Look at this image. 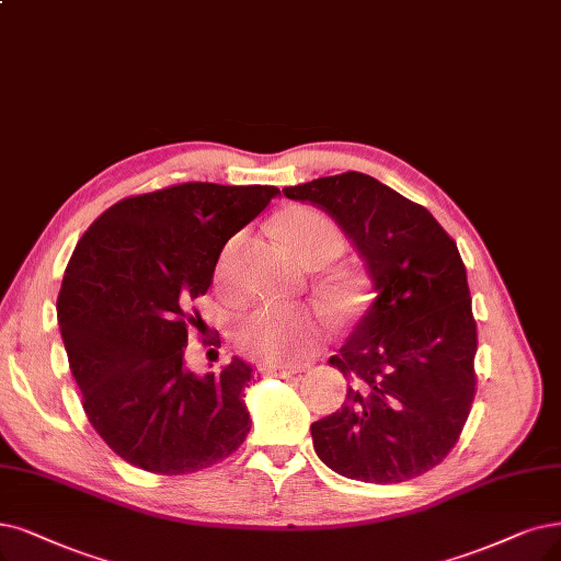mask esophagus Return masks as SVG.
Wrapping results in <instances>:
<instances>
[{
	"mask_svg": "<svg viewBox=\"0 0 561 561\" xmlns=\"http://www.w3.org/2000/svg\"><path fill=\"white\" fill-rule=\"evenodd\" d=\"M298 371H300V367H296V365H267V367H263V375L279 377V379L294 377V375H298Z\"/></svg>",
	"mask_w": 561,
	"mask_h": 561,
	"instance_id": "esophagus-1",
	"label": "esophagus"
}]
</instances>
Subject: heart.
Segmentation results:
<instances>
[{
  "label": "heart",
  "mask_w": 561,
  "mask_h": 561,
  "mask_svg": "<svg viewBox=\"0 0 561 561\" xmlns=\"http://www.w3.org/2000/svg\"><path fill=\"white\" fill-rule=\"evenodd\" d=\"M275 228L284 247L305 265L325 263L342 247L337 224L312 207H291L277 219ZM215 279L224 291H233V244H228L219 256ZM319 330L321 321L314 309L302 305H261L233 323L231 337L247 358L282 363L305 354L314 344Z\"/></svg>",
  "instance_id": "b5f03b06"
}]
</instances>
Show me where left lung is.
<instances>
[{"instance_id": "obj_1", "label": "left lung", "mask_w": 561, "mask_h": 561, "mask_svg": "<svg viewBox=\"0 0 561 561\" xmlns=\"http://www.w3.org/2000/svg\"><path fill=\"white\" fill-rule=\"evenodd\" d=\"M333 217L365 263L371 302L328 363L346 402L312 423L314 450L346 479L402 483L458 444L476 396V321L458 244L423 205L348 171L286 186Z\"/></svg>"}]
</instances>
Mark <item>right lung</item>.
<instances>
[{
	"label": "right lung",
	"mask_w": 561,
	"mask_h": 561,
	"mask_svg": "<svg viewBox=\"0 0 561 561\" xmlns=\"http://www.w3.org/2000/svg\"><path fill=\"white\" fill-rule=\"evenodd\" d=\"M277 186L184 182L111 205L73 249L57 298L59 333L82 409L124 462L161 476L194 473L249 434L233 358L196 377L184 367L194 300L213 284L224 244L265 210Z\"/></svg>",
	"instance_id": "obj_1"
}]
</instances>
